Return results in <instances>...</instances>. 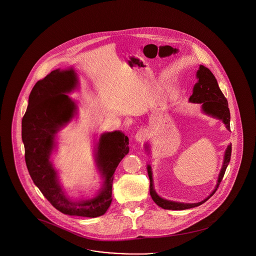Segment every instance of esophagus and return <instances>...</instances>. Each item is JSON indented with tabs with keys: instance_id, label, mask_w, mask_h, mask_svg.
Segmentation results:
<instances>
[{
	"instance_id": "1",
	"label": "esophagus",
	"mask_w": 256,
	"mask_h": 256,
	"mask_svg": "<svg viewBox=\"0 0 256 256\" xmlns=\"http://www.w3.org/2000/svg\"><path fill=\"white\" fill-rule=\"evenodd\" d=\"M146 130H138V132H136V142H144L146 138Z\"/></svg>"
}]
</instances>
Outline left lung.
Instances as JSON below:
<instances>
[{
	"mask_svg": "<svg viewBox=\"0 0 256 256\" xmlns=\"http://www.w3.org/2000/svg\"><path fill=\"white\" fill-rule=\"evenodd\" d=\"M196 77H198V81L194 84L192 94L190 95L188 101L192 103H200L202 105V110L205 114L222 120V122L226 124L228 130H230V112H229L228 103L226 98L224 97V95L220 90L215 76L208 68L200 66V69L196 72ZM230 157H231V144L226 148L222 168L220 172L218 175V183H216L215 190L210 194V196L207 198H205L202 202H198V203L170 202V200H164L160 198L153 188L151 166L148 164V172L149 180H150L149 190H150V196H151L152 200L158 206H160L164 209H168V210H185V209H190V208H194V207L202 205V203L207 202L215 194L216 190L218 188V186L222 180V177L224 175V172H226V170L228 166Z\"/></svg>",
	"mask_w": 256,
	"mask_h": 256,
	"instance_id": "left-lung-1",
	"label": "left lung"
}]
</instances>
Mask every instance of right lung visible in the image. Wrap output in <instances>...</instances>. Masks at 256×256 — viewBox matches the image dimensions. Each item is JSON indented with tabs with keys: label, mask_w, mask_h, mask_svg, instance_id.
Listing matches in <instances>:
<instances>
[{
	"label": "right lung",
	"mask_w": 256,
	"mask_h": 256,
	"mask_svg": "<svg viewBox=\"0 0 256 256\" xmlns=\"http://www.w3.org/2000/svg\"><path fill=\"white\" fill-rule=\"evenodd\" d=\"M77 82L72 69H56L32 88L22 120L25 161L34 183L56 209L66 215L96 218L104 215L112 203L114 174L129 152V138L120 131L101 134L96 162L104 181L102 188L92 200L80 202L68 200L49 159L56 132L75 114L76 105L66 94L77 86Z\"/></svg>",
	"instance_id": "add662e5"
}]
</instances>
